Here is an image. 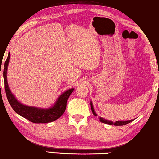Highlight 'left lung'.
<instances>
[{"mask_svg": "<svg viewBox=\"0 0 159 159\" xmlns=\"http://www.w3.org/2000/svg\"><path fill=\"white\" fill-rule=\"evenodd\" d=\"M90 107H91V110H92L93 114H94V116H97L96 113H95V110H94V108H93V105L92 102H90ZM134 119H131V120H127V121H115V122H113L112 121L106 120V119H105L104 118H102V117H99V120L101 121V122H103L104 124H108V125H116V126H121V125H127V124L132 122V121H133Z\"/></svg>", "mask_w": 159, "mask_h": 159, "instance_id": "obj_1", "label": "left lung"}]
</instances>
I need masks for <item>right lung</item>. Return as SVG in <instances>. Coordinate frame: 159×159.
<instances>
[{
	"mask_svg": "<svg viewBox=\"0 0 159 159\" xmlns=\"http://www.w3.org/2000/svg\"><path fill=\"white\" fill-rule=\"evenodd\" d=\"M10 61V53H8V57L4 64L3 79L5 84V90L6 97L11 106L16 114L20 115L24 118L36 124H45L52 122L58 119L64 114L66 108V102L69 95L71 94L75 88L69 89L58 97L55 103L51 107L47 108H42L24 105L20 103L11 91L7 81V70L8 66Z\"/></svg>",
	"mask_w": 159,
	"mask_h": 159,
	"instance_id": "1",
	"label": "right lung"
}]
</instances>
